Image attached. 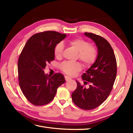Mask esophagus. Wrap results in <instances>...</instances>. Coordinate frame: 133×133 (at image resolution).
<instances>
[{
    "label": "esophagus",
    "instance_id": "1",
    "mask_svg": "<svg viewBox=\"0 0 133 133\" xmlns=\"http://www.w3.org/2000/svg\"><path fill=\"white\" fill-rule=\"evenodd\" d=\"M64 78H65V80H66V81H69L71 79V78H70L69 77H67V76H65Z\"/></svg>",
    "mask_w": 133,
    "mask_h": 133
}]
</instances>
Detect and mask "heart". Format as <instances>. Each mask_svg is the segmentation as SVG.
<instances>
[{"instance_id":"heart-1","label":"heart","mask_w":133,"mask_h":133,"mask_svg":"<svg viewBox=\"0 0 133 133\" xmlns=\"http://www.w3.org/2000/svg\"><path fill=\"white\" fill-rule=\"evenodd\" d=\"M70 44L74 46L78 52V58L85 67H90L94 63L97 58V49L88 41L81 38L71 39ZM64 49L63 42H60L55 45L54 54L56 58H61ZM60 69L63 72L70 76H74L81 71V66L78 62H63L60 64Z\"/></svg>"}]
</instances>
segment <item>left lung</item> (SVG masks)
<instances>
[{
  "instance_id": "obj_1",
  "label": "left lung",
  "mask_w": 133,
  "mask_h": 133,
  "mask_svg": "<svg viewBox=\"0 0 133 133\" xmlns=\"http://www.w3.org/2000/svg\"><path fill=\"white\" fill-rule=\"evenodd\" d=\"M84 35L92 39L98 48L95 63L82 76L84 85L76 81L77 87L71 94L73 102L79 108L90 110L97 108L109 97L117 75V61L109 42L91 32ZM89 84L86 88L85 84Z\"/></svg>"
}]
</instances>
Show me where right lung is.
I'll return each mask as SVG.
<instances>
[{
  "mask_svg": "<svg viewBox=\"0 0 133 133\" xmlns=\"http://www.w3.org/2000/svg\"><path fill=\"white\" fill-rule=\"evenodd\" d=\"M54 31H46L31 36L20 54L18 62L19 84L27 99L35 106L51 101L57 89L65 82L63 75L45 74L46 64L54 60L55 45L66 38Z\"/></svg>",
  "mask_w": 133,
  "mask_h": 133,
  "instance_id": "add662e5",
  "label": "right lung"
}]
</instances>
